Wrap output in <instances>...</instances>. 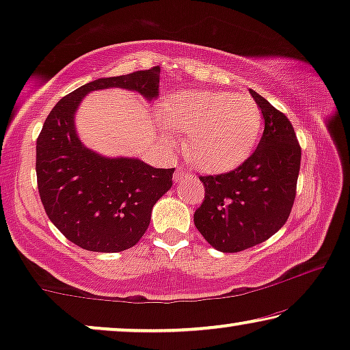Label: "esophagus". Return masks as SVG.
<instances>
[{
  "label": "esophagus",
  "mask_w": 350,
  "mask_h": 350,
  "mask_svg": "<svg viewBox=\"0 0 350 350\" xmlns=\"http://www.w3.org/2000/svg\"><path fill=\"white\" fill-rule=\"evenodd\" d=\"M188 176H189L188 172H185L183 169H181V167H178V169H176V172H175V175H174V180H175V183H180L181 180L188 178Z\"/></svg>",
  "instance_id": "34e87169"
}]
</instances>
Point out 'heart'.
<instances>
[{
	"label": "heart",
	"mask_w": 350,
	"mask_h": 350,
	"mask_svg": "<svg viewBox=\"0 0 350 350\" xmlns=\"http://www.w3.org/2000/svg\"><path fill=\"white\" fill-rule=\"evenodd\" d=\"M165 129L186 135L185 154L200 170L221 174L236 169L252 154L261 132L255 100L229 90H188L164 105ZM162 140L174 145L170 132Z\"/></svg>",
	"instance_id": "heart-1"
}]
</instances>
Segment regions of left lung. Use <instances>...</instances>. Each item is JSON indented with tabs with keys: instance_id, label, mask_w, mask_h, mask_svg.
I'll return each mask as SVG.
<instances>
[{
	"instance_id": "8db88e82",
	"label": "left lung",
	"mask_w": 350,
	"mask_h": 350,
	"mask_svg": "<svg viewBox=\"0 0 350 350\" xmlns=\"http://www.w3.org/2000/svg\"><path fill=\"white\" fill-rule=\"evenodd\" d=\"M265 132L248 159L228 174L200 176L205 198L194 224L213 248L236 253L265 242L290 217L299 175L301 148L284 113L250 89Z\"/></svg>"
}]
</instances>
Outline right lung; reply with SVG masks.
Masks as SVG:
<instances>
[{
    "mask_svg": "<svg viewBox=\"0 0 350 350\" xmlns=\"http://www.w3.org/2000/svg\"><path fill=\"white\" fill-rule=\"evenodd\" d=\"M161 68L100 78L52 108L36 140L38 191L47 217L70 242L89 252L135 245L150 226L154 204L172 188L175 169H154L138 157H105L83 145L75 114L92 90L119 88L148 102L159 95Z\"/></svg>",
    "mask_w": 350,
    "mask_h": 350,
    "instance_id": "add662e5",
    "label": "right lung"
}]
</instances>
